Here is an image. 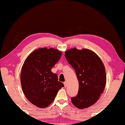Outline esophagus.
I'll return each instance as SVG.
<instances>
[{
	"label": "esophagus",
	"instance_id": "esophagus-1",
	"mask_svg": "<svg viewBox=\"0 0 125 125\" xmlns=\"http://www.w3.org/2000/svg\"><path fill=\"white\" fill-rule=\"evenodd\" d=\"M64 85L65 87H66L67 85V82L66 81H65V82H64Z\"/></svg>",
	"mask_w": 125,
	"mask_h": 125
}]
</instances>
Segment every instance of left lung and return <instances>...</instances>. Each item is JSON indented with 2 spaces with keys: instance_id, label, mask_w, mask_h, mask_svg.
Masks as SVG:
<instances>
[{
  "instance_id": "obj_1",
  "label": "left lung",
  "mask_w": 125,
  "mask_h": 125,
  "mask_svg": "<svg viewBox=\"0 0 125 125\" xmlns=\"http://www.w3.org/2000/svg\"><path fill=\"white\" fill-rule=\"evenodd\" d=\"M65 57L73 68L79 82L73 104L80 109L94 105L104 90L106 77L105 67L96 53L88 49L72 48L65 52Z\"/></svg>"
}]
</instances>
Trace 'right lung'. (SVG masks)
Wrapping results in <instances>:
<instances>
[{
	"instance_id": "add662e5",
	"label": "right lung",
	"mask_w": 125,
	"mask_h": 125,
	"mask_svg": "<svg viewBox=\"0 0 125 125\" xmlns=\"http://www.w3.org/2000/svg\"><path fill=\"white\" fill-rule=\"evenodd\" d=\"M61 55L54 48H39L31 53L23 64L20 77L22 91L30 102L40 108L49 106L64 86L51 71Z\"/></svg>"
}]
</instances>
